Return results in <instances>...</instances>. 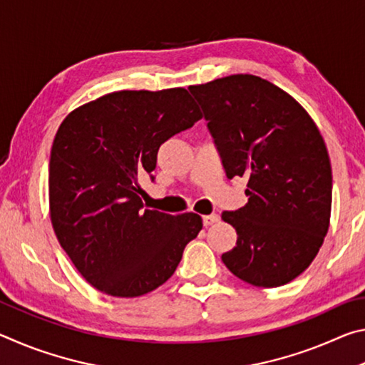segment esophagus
<instances>
[{"label":"esophagus","instance_id":"1","mask_svg":"<svg viewBox=\"0 0 365 365\" xmlns=\"http://www.w3.org/2000/svg\"><path fill=\"white\" fill-rule=\"evenodd\" d=\"M220 220L219 214H209V215H202V224H205V227H211L214 224H217V222Z\"/></svg>","mask_w":365,"mask_h":365}]
</instances>
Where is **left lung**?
<instances>
[{
  "mask_svg": "<svg viewBox=\"0 0 365 365\" xmlns=\"http://www.w3.org/2000/svg\"><path fill=\"white\" fill-rule=\"evenodd\" d=\"M188 90L227 178H248V205L222 212L238 235L222 261L250 285H285L309 267L329 230L331 168L322 135L298 101L261 77L237 73Z\"/></svg>",
  "mask_w": 365,
  "mask_h": 365,
  "instance_id": "8db88e82",
  "label": "left lung"
}]
</instances>
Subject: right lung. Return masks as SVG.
Returning a JSON list of instances; mask_svg holds the SVG:
<instances>
[{
	"label": "right lung",
	"mask_w": 365,
	"mask_h": 365,
	"mask_svg": "<svg viewBox=\"0 0 365 365\" xmlns=\"http://www.w3.org/2000/svg\"><path fill=\"white\" fill-rule=\"evenodd\" d=\"M201 113L185 88L114 91L66 117L49 158L54 233L83 279L100 292L135 298L168 282L197 214L145 209L140 178L156 169L164 141Z\"/></svg>",
	"instance_id": "1"
}]
</instances>
